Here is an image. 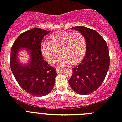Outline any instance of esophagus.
Returning <instances> with one entry per match:
<instances>
[{
	"instance_id": "34e87169",
	"label": "esophagus",
	"mask_w": 122,
	"mask_h": 122,
	"mask_svg": "<svg viewBox=\"0 0 122 122\" xmlns=\"http://www.w3.org/2000/svg\"><path fill=\"white\" fill-rule=\"evenodd\" d=\"M62 71H63V69H60V68H56V71L57 73H60Z\"/></svg>"
}]
</instances>
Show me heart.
<instances>
[{
  "label": "heart",
  "instance_id": "obj_1",
  "mask_svg": "<svg viewBox=\"0 0 122 122\" xmlns=\"http://www.w3.org/2000/svg\"><path fill=\"white\" fill-rule=\"evenodd\" d=\"M49 39L50 41L41 42V51L50 63L54 60L60 51L62 55L53 62V66L63 67L70 62L77 64L85 55L87 43L82 33L60 30L53 33Z\"/></svg>",
  "mask_w": 122,
  "mask_h": 122
}]
</instances>
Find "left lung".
Segmentation results:
<instances>
[{
  "mask_svg": "<svg viewBox=\"0 0 122 122\" xmlns=\"http://www.w3.org/2000/svg\"><path fill=\"white\" fill-rule=\"evenodd\" d=\"M85 36V56L78 66L72 69V75L69 80L71 88L78 94L92 93L102 83L109 67V54L106 42L93 29L79 26L71 28Z\"/></svg>",
  "mask_w": 122,
  "mask_h": 122,
  "instance_id": "1",
  "label": "left lung"
}]
</instances>
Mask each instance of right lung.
<instances>
[{
	"mask_svg": "<svg viewBox=\"0 0 122 122\" xmlns=\"http://www.w3.org/2000/svg\"><path fill=\"white\" fill-rule=\"evenodd\" d=\"M50 31L34 28L21 34L14 42L11 51V71L21 87L34 96L50 93L57 75L54 68L43 59L41 51L42 39ZM21 49H27L30 60L28 64H21L17 58Z\"/></svg>",
	"mask_w": 122,
	"mask_h": 122,
	"instance_id": "1",
	"label": "right lung"
}]
</instances>
